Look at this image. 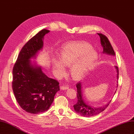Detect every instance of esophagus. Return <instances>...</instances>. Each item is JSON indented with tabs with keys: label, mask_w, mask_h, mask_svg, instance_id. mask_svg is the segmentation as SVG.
I'll return each mask as SVG.
<instances>
[{
	"label": "esophagus",
	"mask_w": 134,
	"mask_h": 134,
	"mask_svg": "<svg viewBox=\"0 0 134 134\" xmlns=\"http://www.w3.org/2000/svg\"><path fill=\"white\" fill-rule=\"evenodd\" d=\"M69 88L67 86H62L61 87V89L63 90H68V89Z\"/></svg>",
	"instance_id": "1"
}]
</instances>
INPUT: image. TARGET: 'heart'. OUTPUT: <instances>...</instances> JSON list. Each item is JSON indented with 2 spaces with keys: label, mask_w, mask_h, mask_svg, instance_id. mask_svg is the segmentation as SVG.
<instances>
[{
  "label": "heart",
  "mask_w": 134,
  "mask_h": 134,
  "mask_svg": "<svg viewBox=\"0 0 134 134\" xmlns=\"http://www.w3.org/2000/svg\"><path fill=\"white\" fill-rule=\"evenodd\" d=\"M97 57V52L92 49L90 44L72 42L66 43L62 47L59 60L52 59V66L56 76L59 78L65 73L64 67L70 66L71 76L74 79H79L93 66Z\"/></svg>",
  "instance_id": "heart-1"
}]
</instances>
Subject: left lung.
Here are the masks:
<instances>
[{
  "instance_id": "1",
  "label": "left lung",
  "mask_w": 134,
  "mask_h": 134,
  "mask_svg": "<svg viewBox=\"0 0 134 134\" xmlns=\"http://www.w3.org/2000/svg\"><path fill=\"white\" fill-rule=\"evenodd\" d=\"M100 37L101 44L103 48V52L109 55H115V52L113 50V48L111 45V44L108 40L107 36L102 34H97ZM116 68L117 72V79H119V68L116 66ZM81 82H79L76 84L77 88V98L78 100L77 102L74 105V110L76 113H78L79 115L83 116L84 117H90L95 116L99 114V113L103 112L105 109L108 106L110 102L108 103L106 105L104 106L100 107L99 108H93L88 106L86 103L84 102L83 99L82 98V86H81Z\"/></svg>"
}]
</instances>
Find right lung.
I'll use <instances>...</instances> for the list:
<instances>
[{"mask_svg": "<svg viewBox=\"0 0 134 134\" xmlns=\"http://www.w3.org/2000/svg\"><path fill=\"white\" fill-rule=\"evenodd\" d=\"M49 32L42 30L23 46L13 69L12 89L15 99L23 110L32 114L47 111L60 90L58 81L48 78L40 67L32 66L30 60L42 48V39Z\"/></svg>", "mask_w": 134, "mask_h": 134, "instance_id": "add662e5", "label": "right lung"}]
</instances>
